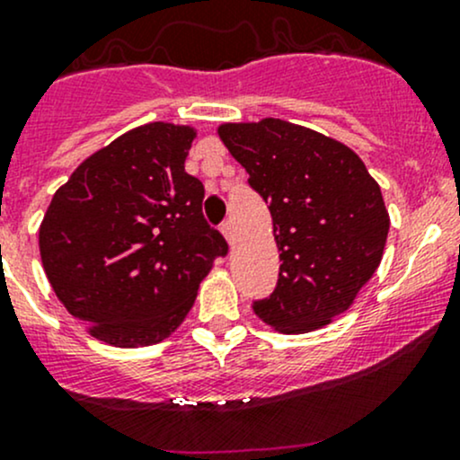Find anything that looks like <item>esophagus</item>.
<instances>
[{"instance_id": "34e87169", "label": "esophagus", "mask_w": 460, "mask_h": 460, "mask_svg": "<svg viewBox=\"0 0 460 460\" xmlns=\"http://www.w3.org/2000/svg\"><path fill=\"white\" fill-rule=\"evenodd\" d=\"M221 232H224V236H226V239H228L230 245L234 243V230H232L230 221H224V224H221Z\"/></svg>"}]
</instances>
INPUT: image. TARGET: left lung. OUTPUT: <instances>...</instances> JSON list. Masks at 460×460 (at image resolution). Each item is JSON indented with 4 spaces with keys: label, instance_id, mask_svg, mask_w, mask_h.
<instances>
[{
    "label": "left lung",
    "instance_id": "left-lung-1",
    "mask_svg": "<svg viewBox=\"0 0 460 460\" xmlns=\"http://www.w3.org/2000/svg\"><path fill=\"white\" fill-rule=\"evenodd\" d=\"M219 137L271 212L276 288L252 309L280 333H307L353 305L390 228L377 181L342 142L279 118L224 125Z\"/></svg>",
    "mask_w": 460,
    "mask_h": 460
}]
</instances>
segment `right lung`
Wrapping results in <instances>:
<instances>
[{"mask_svg": "<svg viewBox=\"0 0 460 460\" xmlns=\"http://www.w3.org/2000/svg\"><path fill=\"white\" fill-rule=\"evenodd\" d=\"M195 131L151 122L87 157L39 230L43 270L74 318L113 347L162 342L181 324L212 261L228 254L184 171Z\"/></svg>", "mask_w": 460, "mask_h": 460, "instance_id": "add662e5", "label": "right lung"}]
</instances>
